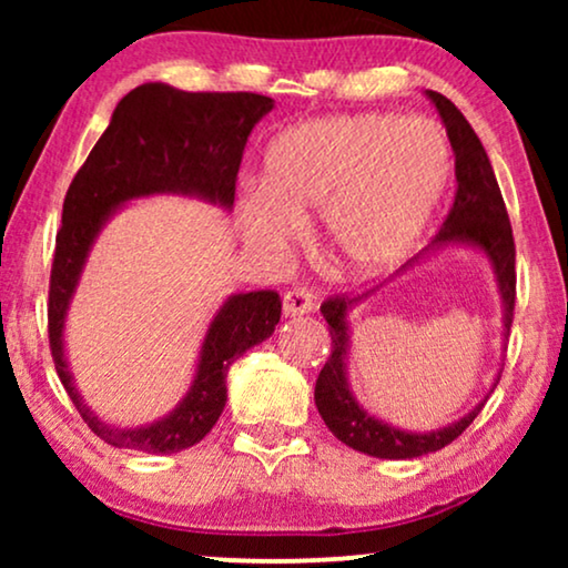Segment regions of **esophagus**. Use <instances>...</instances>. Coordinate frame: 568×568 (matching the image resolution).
I'll return each instance as SVG.
<instances>
[{
  "instance_id": "1",
  "label": "esophagus",
  "mask_w": 568,
  "mask_h": 568,
  "mask_svg": "<svg viewBox=\"0 0 568 568\" xmlns=\"http://www.w3.org/2000/svg\"><path fill=\"white\" fill-rule=\"evenodd\" d=\"M282 307H284V315H305L315 307V300L305 286H294V290L284 294Z\"/></svg>"
}]
</instances>
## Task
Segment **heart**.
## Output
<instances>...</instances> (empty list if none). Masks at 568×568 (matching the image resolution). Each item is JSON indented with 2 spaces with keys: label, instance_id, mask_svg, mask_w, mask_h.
I'll return each mask as SVG.
<instances>
[{
  "label": "heart",
  "instance_id": "obj_1",
  "mask_svg": "<svg viewBox=\"0 0 568 568\" xmlns=\"http://www.w3.org/2000/svg\"><path fill=\"white\" fill-rule=\"evenodd\" d=\"M449 181L437 123L393 113H341L284 131L266 154L263 185L240 204L245 237L284 251L300 220L321 209L317 235L344 274L403 258L432 222Z\"/></svg>",
  "mask_w": 568,
  "mask_h": 568
}]
</instances>
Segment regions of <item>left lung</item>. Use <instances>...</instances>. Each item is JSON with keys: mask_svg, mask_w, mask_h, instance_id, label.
I'll use <instances>...</instances> for the list:
<instances>
[{"mask_svg": "<svg viewBox=\"0 0 568 568\" xmlns=\"http://www.w3.org/2000/svg\"><path fill=\"white\" fill-rule=\"evenodd\" d=\"M432 103L437 105L447 126L449 144L455 152V175H457V193L455 204L449 209L439 235L432 240L429 247L449 245V243H468L480 247L494 263L496 282L504 300V328H511L515 317V300H517V271H515V235L507 206H504L499 183L488 162V154L480 144V139L468 119L457 111L453 100H447L439 92L426 90ZM348 294H333L321 305V313L328 323L331 331V356L325 362L315 383V406L321 410L323 422L333 432V437L344 442L352 449H359L364 455L383 457V460H410L437 449L447 447L473 424V418L480 414L484 403H478L468 416L460 422L445 426L439 432L429 434H410L400 432L395 426H387L379 418L369 416L354 395L348 393L346 385V325ZM501 377V375H499ZM499 383V379H496ZM494 383V387H496Z\"/></svg>", "mask_w": 568, "mask_h": 568, "instance_id": "left-lung-1", "label": "left lung"}]
</instances>
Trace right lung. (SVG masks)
I'll use <instances>...</instances> for the list:
<instances>
[{"label":"right lung","mask_w":568,"mask_h":568,"mask_svg":"<svg viewBox=\"0 0 568 568\" xmlns=\"http://www.w3.org/2000/svg\"><path fill=\"white\" fill-rule=\"evenodd\" d=\"M271 108L274 100L255 92H183L146 82L115 105L111 126L69 183L51 263L49 344L61 385L84 424L108 445L139 453H181L204 439L227 400L230 364L274 333L282 300L271 290L230 297L209 325L196 379L181 406L142 429H115L80 400L61 344L69 300L92 240L115 206L150 193H196L230 209L247 136Z\"/></svg>","instance_id":"right-lung-1"}]
</instances>
